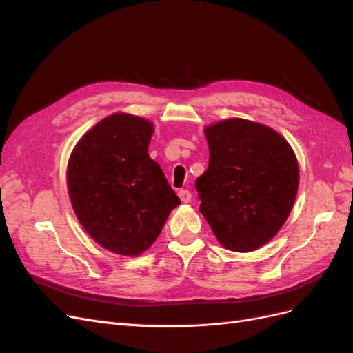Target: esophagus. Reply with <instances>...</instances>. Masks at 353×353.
I'll list each match as a JSON object with an SVG mask.
<instances>
[{"instance_id": "34e87169", "label": "esophagus", "mask_w": 353, "mask_h": 353, "mask_svg": "<svg viewBox=\"0 0 353 353\" xmlns=\"http://www.w3.org/2000/svg\"><path fill=\"white\" fill-rule=\"evenodd\" d=\"M178 196H179L181 201H184V203H188L191 200V193H190L188 190H179L178 191Z\"/></svg>"}]
</instances>
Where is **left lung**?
<instances>
[{
	"label": "left lung",
	"mask_w": 353,
	"mask_h": 353,
	"mask_svg": "<svg viewBox=\"0 0 353 353\" xmlns=\"http://www.w3.org/2000/svg\"><path fill=\"white\" fill-rule=\"evenodd\" d=\"M208 170L196 181L200 212L223 248L252 252L290 215L299 188L293 148L272 128L231 117L205 128Z\"/></svg>",
	"instance_id": "left-lung-1"
}]
</instances>
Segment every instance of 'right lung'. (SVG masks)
Masks as SVG:
<instances>
[{
    "instance_id": "1",
    "label": "right lung",
    "mask_w": 353,
    "mask_h": 353,
    "mask_svg": "<svg viewBox=\"0 0 353 353\" xmlns=\"http://www.w3.org/2000/svg\"><path fill=\"white\" fill-rule=\"evenodd\" d=\"M154 126L130 113L104 117L74 145L68 190L81 225L101 248L138 256L159 237L179 197L148 156Z\"/></svg>"
}]
</instances>
